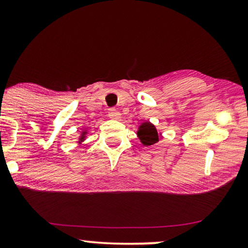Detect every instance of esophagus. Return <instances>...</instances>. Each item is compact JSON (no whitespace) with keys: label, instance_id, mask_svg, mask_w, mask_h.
Segmentation results:
<instances>
[{"label":"esophagus","instance_id":"obj_1","mask_svg":"<svg viewBox=\"0 0 248 248\" xmlns=\"http://www.w3.org/2000/svg\"><path fill=\"white\" fill-rule=\"evenodd\" d=\"M108 116H109V118H111V120H115V121L121 120V113L120 111H117L116 109H110L108 111Z\"/></svg>","mask_w":248,"mask_h":248}]
</instances>
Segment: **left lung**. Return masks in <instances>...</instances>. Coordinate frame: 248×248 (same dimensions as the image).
I'll use <instances>...</instances> for the list:
<instances>
[{"mask_svg": "<svg viewBox=\"0 0 248 248\" xmlns=\"http://www.w3.org/2000/svg\"><path fill=\"white\" fill-rule=\"evenodd\" d=\"M137 135L142 145H144V147H151V145L158 143L162 139L161 132H159L155 125L149 121L143 122V123L139 125Z\"/></svg>", "mask_w": 248, "mask_h": 248, "instance_id": "left-lung-1", "label": "left lung"}]
</instances>
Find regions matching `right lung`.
I'll return each instance as SVG.
<instances>
[{"label":"right lung","instance_id":"1","mask_svg":"<svg viewBox=\"0 0 248 248\" xmlns=\"http://www.w3.org/2000/svg\"><path fill=\"white\" fill-rule=\"evenodd\" d=\"M88 133H89V130H88V128H84V130H82L81 131V133H80V135H79V138H78V141H77V143L78 144H82L84 141L87 140V135H88Z\"/></svg>","mask_w":248,"mask_h":248}]
</instances>
